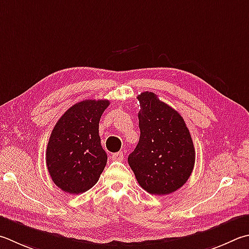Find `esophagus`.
Wrapping results in <instances>:
<instances>
[{"label":"esophagus","mask_w":249,"mask_h":249,"mask_svg":"<svg viewBox=\"0 0 249 249\" xmlns=\"http://www.w3.org/2000/svg\"><path fill=\"white\" fill-rule=\"evenodd\" d=\"M113 160H117V161H123L124 160V153L123 152H116L112 156Z\"/></svg>","instance_id":"obj_1"}]
</instances>
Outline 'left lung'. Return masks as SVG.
Instances as JSON below:
<instances>
[{
  "mask_svg": "<svg viewBox=\"0 0 249 249\" xmlns=\"http://www.w3.org/2000/svg\"><path fill=\"white\" fill-rule=\"evenodd\" d=\"M140 136L128 156L138 184L152 195H168L187 182L195 148L183 117L153 92L138 94Z\"/></svg>",
  "mask_w": 249,
  "mask_h": 249,
  "instance_id": "1",
  "label": "left lung"
}]
</instances>
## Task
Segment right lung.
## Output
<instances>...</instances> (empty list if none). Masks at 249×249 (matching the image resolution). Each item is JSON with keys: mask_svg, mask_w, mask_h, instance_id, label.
Here are the masks:
<instances>
[{"mask_svg": "<svg viewBox=\"0 0 249 249\" xmlns=\"http://www.w3.org/2000/svg\"><path fill=\"white\" fill-rule=\"evenodd\" d=\"M109 100H84L71 107L50 136L46 161L52 180L63 192L83 194L96 185L107 156L101 146L99 122Z\"/></svg>", "mask_w": 249, "mask_h": 249, "instance_id": "right-lung-1", "label": "right lung"}]
</instances>
